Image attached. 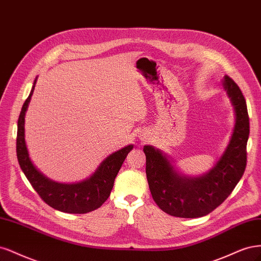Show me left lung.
Instances as JSON below:
<instances>
[{"mask_svg":"<svg viewBox=\"0 0 261 261\" xmlns=\"http://www.w3.org/2000/svg\"><path fill=\"white\" fill-rule=\"evenodd\" d=\"M222 86L235 112L231 140L213 169L200 176H186L176 171L163 152L145 145L146 176L157 206L173 217L198 218L208 215L226 199L245 171L249 136V117L241 89L229 75Z\"/></svg>","mask_w":261,"mask_h":261,"instance_id":"8db88e82","label":"left lung"}]
</instances>
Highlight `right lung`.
<instances>
[{
  "mask_svg": "<svg viewBox=\"0 0 261 261\" xmlns=\"http://www.w3.org/2000/svg\"><path fill=\"white\" fill-rule=\"evenodd\" d=\"M37 78L33 82L31 92L24 100L17 123V141L16 152L22 172L27 176L32 188L52 208L68 214H87L99 208L111 195L115 178L119 172L125 157L133 145L125 146L109 155L98 166L90 178L78 183H58L48 179L33 165L24 141V115H26Z\"/></svg>",
  "mask_w": 261,
  "mask_h": 261,
  "instance_id": "add662e5",
  "label": "right lung"
}]
</instances>
